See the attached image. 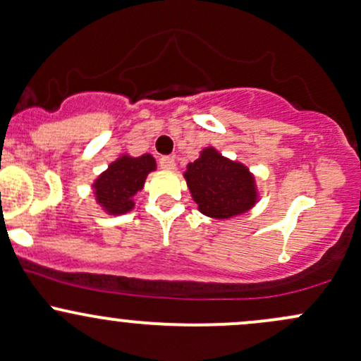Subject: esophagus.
Segmentation results:
<instances>
[{
    "label": "esophagus",
    "mask_w": 361,
    "mask_h": 361,
    "mask_svg": "<svg viewBox=\"0 0 361 361\" xmlns=\"http://www.w3.org/2000/svg\"><path fill=\"white\" fill-rule=\"evenodd\" d=\"M160 166L164 170H173V169H176V160H173V158H170V157L160 158Z\"/></svg>",
    "instance_id": "1"
}]
</instances>
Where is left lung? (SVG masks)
Returning a JSON list of instances; mask_svg holds the SVG:
<instances>
[{"label": "left lung", "mask_w": 361, "mask_h": 361, "mask_svg": "<svg viewBox=\"0 0 361 361\" xmlns=\"http://www.w3.org/2000/svg\"><path fill=\"white\" fill-rule=\"evenodd\" d=\"M192 201L210 219L226 220L244 215L259 201L257 177L246 165L224 157L213 146L184 170Z\"/></svg>", "instance_id": "obj_1"}]
</instances>
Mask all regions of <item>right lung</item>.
I'll return each mask as SVG.
<instances>
[{
	"instance_id": "1",
	"label": "right lung",
	"mask_w": 361,
	"mask_h": 361,
	"mask_svg": "<svg viewBox=\"0 0 361 361\" xmlns=\"http://www.w3.org/2000/svg\"><path fill=\"white\" fill-rule=\"evenodd\" d=\"M154 170L157 160L153 154L145 153L141 157H133L129 153H122L91 184L98 207L106 215L114 216L133 212L135 195L142 191L146 177Z\"/></svg>"
}]
</instances>
